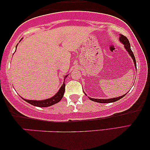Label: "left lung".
<instances>
[{
  "label": "left lung",
  "instance_id": "obj_1",
  "mask_svg": "<svg viewBox=\"0 0 150 150\" xmlns=\"http://www.w3.org/2000/svg\"><path fill=\"white\" fill-rule=\"evenodd\" d=\"M120 41L124 45V47H125V48H126V50L128 51L129 54L130 55L131 57H132V59H133V62H134V66L137 67L136 59H135L134 54H133L132 51L130 48V42H129V41L128 40V38H127L126 36L123 35H120ZM126 94H127V93L124 96H120V97L110 98V99H106V100H104V99H95V98H89L91 100H92V101H94V102H99V103H110V102H114L117 101V100H120L121 98L124 97V96H126ZM85 95H86V94H85Z\"/></svg>",
  "mask_w": 150,
  "mask_h": 150
}]
</instances>
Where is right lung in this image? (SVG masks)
I'll list each match as a JSON object with an SVG mask.
<instances>
[{
  "mask_svg": "<svg viewBox=\"0 0 150 150\" xmlns=\"http://www.w3.org/2000/svg\"><path fill=\"white\" fill-rule=\"evenodd\" d=\"M67 76H65V77H67ZM64 79V80H65ZM65 83L63 84V85L61 86L60 89L58 91V92L55 94V95L53 96V97L48 98V99L44 100H26L22 98V99L25 100L26 102L29 103L32 105L38 106V107H47V106H52L53 104L58 103L59 102H60V100L62 99L63 94H64L65 92Z\"/></svg>",
  "mask_w": 150,
  "mask_h": 150,
  "instance_id": "1",
  "label": "right lung"
}]
</instances>
